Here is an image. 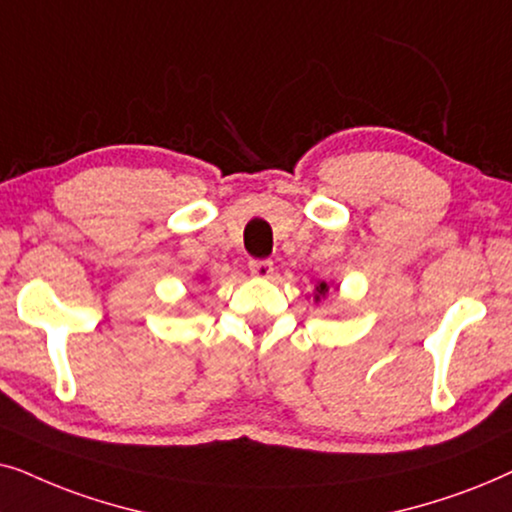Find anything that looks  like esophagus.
I'll return each mask as SVG.
<instances>
[{
    "label": "esophagus",
    "instance_id": "obj_1",
    "mask_svg": "<svg viewBox=\"0 0 512 512\" xmlns=\"http://www.w3.org/2000/svg\"><path fill=\"white\" fill-rule=\"evenodd\" d=\"M248 269L255 278H271V274H274V262H271V260H250Z\"/></svg>",
    "mask_w": 512,
    "mask_h": 512
}]
</instances>
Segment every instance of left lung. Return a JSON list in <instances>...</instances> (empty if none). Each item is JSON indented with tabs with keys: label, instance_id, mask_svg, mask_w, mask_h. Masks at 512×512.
Listing matches in <instances>:
<instances>
[{
	"label": "left lung",
	"instance_id": "8db88e82",
	"mask_svg": "<svg viewBox=\"0 0 512 512\" xmlns=\"http://www.w3.org/2000/svg\"><path fill=\"white\" fill-rule=\"evenodd\" d=\"M327 290H330V285H327L325 281H320V283L316 285V295H313V299H316V302H320V297H325Z\"/></svg>",
	"mask_w": 512,
	"mask_h": 512
}]
</instances>
